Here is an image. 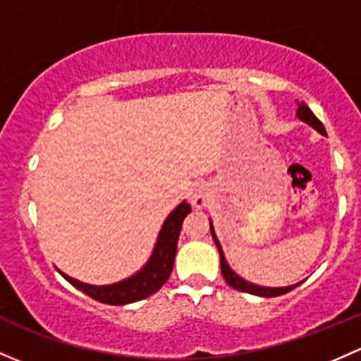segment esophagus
Returning <instances> with one entry per match:
<instances>
[{"label":"esophagus","mask_w":361,"mask_h":361,"mask_svg":"<svg viewBox=\"0 0 361 361\" xmlns=\"http://www.w3.org/2000/svg\"><path fill=\"white\" fill-rule=\"evenodd\" d=\"M207 193L204 190H195V193H193V199H192V204L195 207H199V209H202V207L207 206Z\"/></svg>","instance_id":"34e87169"}]
</instances>
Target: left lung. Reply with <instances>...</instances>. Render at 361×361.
Instances as JSON below:
<instances>
[{"label":"left lung","instance_id":"left-lung-1","mask_svg":"<svg viewBox=\"0 0 361 361\" xmlns=\"http://www.w3.org/2000/svg\"><path fill=\"white\" fill-rule=\"evenodd\" d=\"M295 116H298L299 119L302 121V123L310 124V126L313 128V130H317L318 133H320V135H327V131H325L324 124H322L320 121H318V117L310 111V107L305 104V102H298V112H295ZM209 228H211L212 240H214L216 247H218V252H219V261H221L223 279H225V282L228 283L230 287H233V289L242 290V292H247V294L261 295V298H276V295L287 294V292H290L292 289H295V287H298L299 283H301V282H299V283H294V286H287V287H261V286H256V283L247 282V280H244V279H242V276H238L237 273H235L228 267V261H226L225 252H223V249H221V244H219L218 237H216L214 228H212V221H211V219H209Z\"/></svg>","mask_w":361,"mask_h":361}]
</instances>
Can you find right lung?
I'll use <instances>...</instances> for the list:
<instances>
[{"label":"right lung","instance_id":"add662e5","mask_svg":"<svg viewBox=\"0 0 361 361\" xmlns=\"http://www.w3.org/2000/svg\"><path fill=\"white\" fill-rule=\"evenodd\" d=\"M190 211L192 207L190 204H187V200H183L180 206L171 211L161 231H159L157 242H155V247L152 250L149 261L143 264L142 270L121 280V282L111 283V286H91V283L79 282V280L72 279L60 270L59 273L75 289L85 292L94 301L105 302V305L123 306L149 298L168 282L171 271H173L181 225H183V219L187 218V214H190Z\"/></svg>","mask_w":361,"mask_h":361}]
</instances>
